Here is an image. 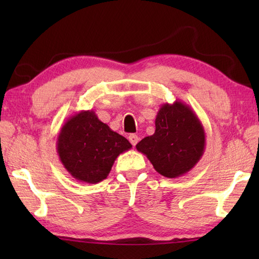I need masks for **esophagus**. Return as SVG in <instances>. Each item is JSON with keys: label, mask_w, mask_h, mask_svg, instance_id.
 <instances>
[{"label": "esophagus", "mask_w": 259, "mask_h": 259, "mask_svg": "<svg viewBox=\"0 0 259 259\" xmlns=\"http://www.w3.org/2000/svg\"><path fill=\"white\" fill-rule=\"evenodd\" d=\"M129 141L131 142V145H133V146H136L137 144H138V141H139L138 136H136V135H130V136H129Z\"/></svg>", "instance_id": "obj_1"}]
</instances>
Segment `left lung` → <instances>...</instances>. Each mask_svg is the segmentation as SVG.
Returning a JSON list of instances; mask_svg holds the SVG:
<instances>
[{"mask_svg": "<svg viewBox=\"0 0 259 259\" xmlns=\"http://www.w3.org/2000/svg\"><path fill=\"white\" fill-rule=\"evenodd\" d=\"M155 134L136 146L156 171L177 178L194 168L206 147V134L194 110L183 101L163 103L156 117Z\"/></svg>", "mask_w": 259, "mask_h": 259, "instance_id": "left-lung-1", "label": "left lung"}]
</instances>
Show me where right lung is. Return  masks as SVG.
<instances>
[{"label":"right lung","instance_id":"right-lung-1","mask_svg":"<svg viewBox=\"0 0 259 259\" xmlns=\"http://www.w3.org/2000/svg\"><path fill=\"white\" fill-rule=\"evenodd\" d=\"M131 148L124 137L99 120L92 110H82L68 118L57 140L63 167L74 179L87 184L106 179L115 159Z\"/></svg>","mask_w":259,"mask_h":259}]
</instances>
